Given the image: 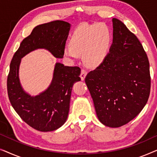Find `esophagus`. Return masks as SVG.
<instances>
[{"label": "esophagus", "instance_id": "obj_1", "mask_svg": "<svg viewBox=\"0 0 157 157\" xmlns=\"http://www.w3.org/2000/svg\"><path fill=\"white\" fill-rule=\"evenodd\" d=\"M86 74H87V71H86L84 70V69L81 70V74H80V77H81V81L84 80L85 77H86Z\"/></svg>", "mask_w": 157, "mask_h": 157}]
</instances>
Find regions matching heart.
I'll use <instances>...</instances> for the list:
<instances>
[{"mask_svg": "<svg viewBox=\"0 0 157 157\" xmlns=\"http://www.w3.org/2000/svg\"><path fill=\"white\" fill-rule=\"evenodd\" d=\"M112 44V32L109 25L103 23L83 25L77 28L71 36L70 44L63 47V55L75 61L83 53L87 65L96 67L105 61Z\"/></svg>", "mask_w": 157, "mask_h": 157, "instance_id": "heart-1", "label": "heart"}]
</instances>
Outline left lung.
Returning <instances> with one entry per match:
<instances>
[{
  "label": "left lung",
  "mask_w": 157,
  "mask_h": 157,
  "mask_svg": "<svg viewBox=\"0 0 157 157\" xmlns=\"http://www.w3.org/2000/svg\"><path fill=\"white\" fill-rule=\"evenodd\" d=\"M108 56L86 76L96 115L106 126L120 127L134 119L147 103L151 89L149 62L134 33L113 18Z\"/></svg>",
  "instance_id": "1"
}]
</instances>
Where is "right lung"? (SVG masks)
Segmentation results:
<instances>
[{"instance_id":"1","label":"right lung","mask_w":157,"mask_h":157,"mask_svg":"<svg viewBox=\"0 0 157 157\" xmlns=\"http://www.w3.org/2000/svg\"><path fill=\"white\" fill-rule=\"evenodd\" d=\"M70 27V23L63 21L37 25L21 43L10 64L7 89L10 104L25 123L40 132L56 130L66 122L72 87L74 83L81 81V69L78 66H65L56 63L48 89L31 96L21 86L19 66L23 56L38 48L46 49L54 57L62 59Z\"/></svg>"}]
</instances>
